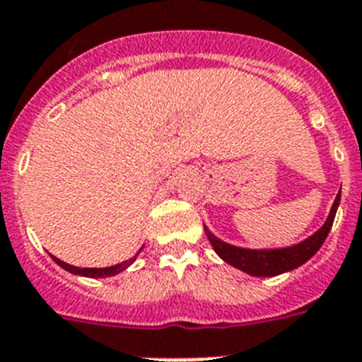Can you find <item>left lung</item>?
Instances as JSON below:
<instances>
[{"label":"left lung","mask_w":362,"mask_h":362,"mask_svg":"<svg viewBox=\"0 0 362 362\" xmlns=\"http://www.w3.org/2000/svg\"><path fill=\"white\" fill-rule=\"evenodd\" d=\"M339 202H341V193L335 197L332 211H329L325 226L317 233H313L306 240L298 242L295 246L281 247V250H244V247L231 246L228 242H222L209 229H206V235L209 238V242H211L213 250L216 251V255L224 260V262L231 264L233 268L242 269V272L250 273L253 276H275L284 272H291V269L298 268V266H303L306 260H310L315 255L319 247L322 246V242L328 237L329 229H332Z\"/></svg>","instance_id":"1"}]
</instances>
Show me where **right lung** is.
I'll list each match as a JSON object with an SVG mask.
<instances>
[{
    "label": "right lung",
    "mask_w": 362,
    "mask_h": 362,
    "mask_svg": "<svg viewBox=\"0 0 362 362\" xmlns=\"http://www.w3.org/2000/svg\"><path fill=\"white\" fill-rule=\"evenodd\" d=\"M138 255V253H136ZM136 255L133 257V259L125 260V262L122 264H116V266H111V268H76V266H71V264L64 262V260L56 259V257H52L54 259V262L58 264V266H62L64 269H67L69 273H74V275H81V276H90V279H96V276H112L116 275V273L124 272L127 266H131V264L134 262V259H136Z\"/></svg>",
    "instance_id": "obj_1"
}]
</instances>
